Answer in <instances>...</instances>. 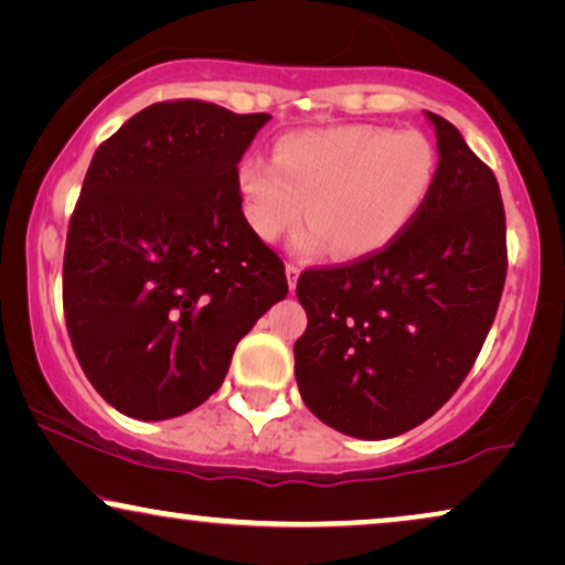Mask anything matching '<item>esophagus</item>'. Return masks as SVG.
Instances as JSON below:
<instances>
[{
    "instance_id": "1",
    "label": "esophagus",
    "mask_w": 565,
    "mask_h": 565,
    "mask_svg": "<svg viewBox=\"0 0 565 565\" xmlns=\"http://www.w3.org/2000/svg\"><path fill=\"white\" fill-rule=\"evenodd\" d=\"M298 275H300V267H298V265H292V262H288V265H285V277H288L290 290H296V285H298Z\"/></svg>"
}]
</instances>
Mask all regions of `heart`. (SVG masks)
Instances as JSON below:
<instances>
[{"label": "heart", "instance_id": "1", "mask_svg": "<svg viewBox=\"0 0 565 565\" xmlns=\"http://www.w3.org/2000/svg\"><path fill=\"white\" fill-rule=\"evenodd\" d=\"M435 143L416 130L337 126L282 136L275 161L249 157L238 192L254 234L275 242L303 221L298 249L329 244L337 257H367L408 228L437 182Z\"/></svg>", "mask_w": 565, "mask_h": 565}]
</instances>
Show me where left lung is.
Returning <instances> with one entry per match:
<instances>
[{
	"mask_svg": "<svg viewBox=\"0 0 565 565\" xmlns=\"http://www.w3.org/2000/svg\"><path fill=\"white\" fill-rule=\"evenodd\" d=\"M427 115L439 169L419 215L383 249L298 277L300 396L350 437H396L439 412L473 367L504 290L497 177L452 122Z\"/></svg>",
	"mask_w": 565,
	"mask_h": 565,
	"instance_id": "8db88e82",
	"label": "left lung"
}]
</instances>
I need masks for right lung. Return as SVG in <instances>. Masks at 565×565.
<instances>
[{
	"label": "right lung",
	"mask_w": 565,
	"mask_h": 565,
	"mask_svg": "<svg viewBox=\"0 0 565 565\" xmlns=\"http://www.w3.org/2000/svg\"><path fill=\"white\" fill-rule=\"evenodd\" d=\"M267 120L167 99L92 157L68 221L64 316L84 375L120 414L159 422L203 404L288 296L238 192L236 164Z\"/></svg>",
	"instance_id": "1"
}]
</instances>
